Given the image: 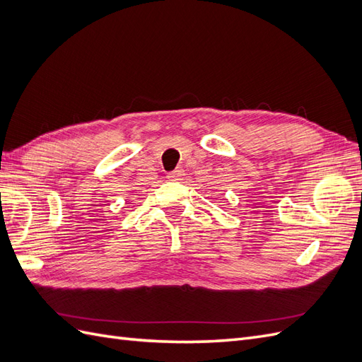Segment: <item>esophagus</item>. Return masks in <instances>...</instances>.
Segmentation results:
<instances>
[{
    "mask_svg": "<svg viewBox=\"0 0 362 362\" xmlns=\"http://www.w3.org/2000/svg\"><path fill=\"white\" fill-rule=\"evenodd\" d=\"M182 175H184L182 169H177V170H173V172H169L168 173V178L172 180V181H178V180L182 178Z\"/></svg>",
    "mask_w": 362,
    "mask_h": 362,
    "instance_id": "1",
    "label": "esophagus"
}]
</instances>
